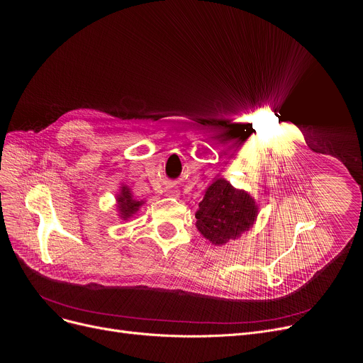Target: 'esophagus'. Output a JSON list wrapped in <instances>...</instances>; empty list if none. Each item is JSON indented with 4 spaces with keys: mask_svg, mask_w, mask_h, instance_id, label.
Masks as SVG:
<instances>
[{
    "mask_svg": "<svg viewBox=\"0 0 363 363\" xmlns=\"http://www.w3.org/2000/svg\"><path fill=\"white\" fill-rule=\"evenodd\" d=\"M171 194H172V191H169V192H168V195H171Z\"/></svg>",
    "mask_w": 363,
    "mask_h": 363,
    "instance_id": "1",
    "label": "esophagus"
}]
</instances>
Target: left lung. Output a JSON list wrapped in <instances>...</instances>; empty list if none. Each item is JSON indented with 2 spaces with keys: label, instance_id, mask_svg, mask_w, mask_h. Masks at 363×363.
I'll list each match as a JSON object with an SVG mask.
<instances>
[{
  "label": "left lung",
  "instance_id": "8db88e82",
  "mask_svg": "<svg viewBox=\"0 0 363 363\" xmlns=\"http://www.w3.org/2000/svg\"><path fill=\"white\" fill-rule=\"evenodd\" d=\"M198 206L195 225L214 245L240 238L254 225L258 216L255 199L247 191L234 188L225 178L216 179L206 188Z\"/></svg>",
  "mask_w": 363,
  "mask_h": 363
}]
</instances>
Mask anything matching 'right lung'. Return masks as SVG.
<instances>
[{
	"label": "right lung",
	"mask_w": 363,
	"mask_h": 363,
	"mask_svg": "<svg viewBox=\"0 0 363 363\" xmlns=\"http://www.w3.org/2000/svg\"><path fill=\"white\" fill-rule=\"evenodd\" d=\"M143 203V199H136L132 189L126 184H122L119 192L116 194V213L121 220L128 221L129 218L136 216Z\"/></svg>",
	"instance_id": "right-lung-1"
}]
</instances>
